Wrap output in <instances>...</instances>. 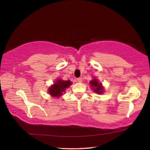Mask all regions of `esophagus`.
I'll use <instances>...</instances> for the list:
<instances>
[{"mask_svg": "<svg viewBox=\"0 0 150 150\" xmlns=\"http://www.w3.org/2000/svg\"><path fill=\"white\" fill-rule=\"evenodd\" d=\"M77 81L78 82H82V79L81 77H79V78H77Z\"/></svg>", "mask_w": 150, "mask_h": 150, "instance_id": "esophagus-1", "label": "esophagus"}]
</instances>
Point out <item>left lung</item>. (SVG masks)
<instances>
[{
	"instance_id": "1",
	"label": "left lung",
	"mask_w": 150,
	"mask_h": 150,
	"mask_svg": "<svg viewBox=\"0 0 150 150\" xmlns=\"http://www.w3.org/2000/svg\"><path fill=\"white\" fill-rule=\"evenodd\" d=\"M90 84L93 90L95 92H96L97 93L101 94V93L103 92V86H101V83H98V81L96 79H95L94 80L90 81Z\"/></svg>"
}]
</instances>
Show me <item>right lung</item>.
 I'll return each instance as SVG.
<instances>
[{"label":"right lung","mask_w":150,"mask_h":150,"mask_svg":"<svg viewBox=\"0 0 150 150\" xmlns=\"http://www.w3.org/2000/svg\"><path fill=\"white\" fill-rule=\"evenodd\" d=\"M71 84V82L70 81H64L59 79L56 81V83L50 88L49 93L52 97H59L61 96L65 89L68 88Z\"/></svg>","instance_id":"add662e5"}]
</instances>
